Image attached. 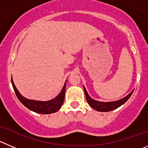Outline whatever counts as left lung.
Instances as JSON below:
<instances>
[{
  "label": "left lung",
  "instance_id": "8db88e82",
  "mask_svg": "<svg viewBox=\"0 0 148 148\" xmlns=\"http://www.w3.org/2000/svg\"><path fill=\"white\" fill-rule=\"evenodd\" d=\"M83 88H84V90H85V96H86V99L88 104H89L92 108H93L94 110H96V111H99V112H109V111H112V110L118 108V107H121V105H123V103L131 97L132 94L133 93V91H132V92H131L129 94L127 95L125 97H124L123 99H120V100H118V101H115L101 102V101H96L94 100V99H91V98L90 97L89 95H88V92H87L85 87H83Z\"/></svg>",
  "mask_w": 148,
  "mask_h": 148
}]
</instances>
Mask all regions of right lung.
<instances>
[{
  "mask_svg": "<svg viewBox=\"0 0 148 148\" xmlns=\"http://www.w3.org/2000/svg\"><path fill=\"white\" fill-rule=\"evenodd\" d=\"M12 84L13 86L14 92L16 93V97L20 100V101L25 106L27 109L35 112L40 113V114H51V113L56 112L58 111L62 107L65 98V92H66V84L63 85V89L60 93L58 95V96L52 100L47 101H41L30 100L26 98L23 97L20 92L17 90L14 84L13 79L12 77Z\"/></svg>",
  "mask_w": 148,
  "mask_h": 148,
  "instance_id": "add662e5",
  "label": "right lung"
}]
</instances>
